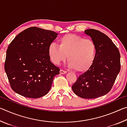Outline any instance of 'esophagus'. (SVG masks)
<instances>
[{
  "instance_id": "esophagus-1",
  "label": "esophagus",
  "mask_w": 127,
  "mask_h": 127,
  "mask_svg": "<svg viewBox=\"0 0 127 127\" xmlns=\"http://www.w3.org/2000/svg\"><path fill=\"white\" fill-rule=\"evenodd\" d=\"M66 73V72L65 71V70H63V69L60 70V73H61V74H65Z\"/></svg>"
}]
</instances>
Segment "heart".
Returning a JSON list of instances; mask_svg holds the SVG:
<instances>
[{"label":"heart","mask_w":127,"mask_h":127,"mask_svg":"<svg viewBox=\"0 0 127 127\" xmlns=\"http://www.w3.org/2000/svg\"><path fill=\"white\" fill-rule=\"evenodd\" d=\"M50 61L54 64L64 61L68 56V65L78 72L89 69L95 62L96 46L93 41L75 34H66L59 40V46L51 43L48 48Z\"/></svg>","instance_id":"heart-1"}]
</instances>
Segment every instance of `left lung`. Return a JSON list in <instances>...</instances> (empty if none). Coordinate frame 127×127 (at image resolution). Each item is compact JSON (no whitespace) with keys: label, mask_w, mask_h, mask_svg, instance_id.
Listing matches in <instances>:
<instances>
[{"label":"left lung","mask_w":127,"mask_h":127,"mask_svg":"<svg viewBox=\"0 0 127 127\" xmlns=\"http://www.w3.org/2000/svg\"><path fill=\"white\" fill-rule=\"evenodd\" d=\"M96 46L93 65L80 75L72 86L75 94L83 98L104 96L110 91L120 70L119 51L108 36L98 30L85 31Z\"/></svg>","instance_id":"8db88e82"}]
</instances>
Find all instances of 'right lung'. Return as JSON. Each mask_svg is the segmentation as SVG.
<instances>
[{"instance_id":"obj_1","label":"right lung","mask_w":127,"mask_h":127,"mask_svg":"<svg viewBox=\"0 0 127 127\" xmlns=\"http://www.w3.org/2000/svg\"><path fill=\"white\" fill-rule=\"evenodd\" d=\"M58 33L36 27L25 30L8 46L4 69L10 87L29 98H38L50 90L60 69L51 63L49 45Z\"/></svg>"}]
</instances>
